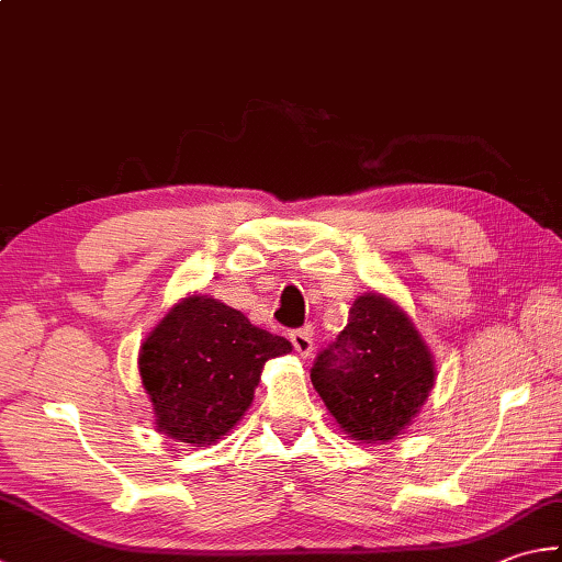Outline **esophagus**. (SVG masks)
I'll use <instances>...</instances> for the list:
<instances>
[{
    "label": "esophagus",
    "mask_w": 562,
    "mask_h": 562,
    "mask_svg": "<svg viewBox=\"0 0 562 562\" xmlns=\"http://www.w3.org/2000/svg\"><path fill=\"white\" fill-rule=\"evenodd\" d=\"M291 342H293L295 352H299L301 357H308L313 352V333L308 330V327H303V330H293Z\"/></svg>",
    "instance_id": "1"
}]
</instances>
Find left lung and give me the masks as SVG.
<instances>
[{"label":"left lung","instance_id":"left-lung-1","mask_svg":"<svg viewBox=\"0 0 562 562\" xmlns=\"http://www.w3.org/2000/svg\"><path fill=\"white\" fill-rule=\"evenodd\" d=\"M311 381L347 438L389 442L428 398L436 364L411 317L386 295L364 293L345 330L317 355Z\"/></svg>","mask_w":562,"mask_h":562}]
</instances>
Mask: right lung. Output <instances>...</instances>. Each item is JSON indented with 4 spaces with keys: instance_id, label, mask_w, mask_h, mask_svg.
Returning a JSON list of instances; mask_svg holds the SVG:
<instances>
[{
    "instance_id": "right-lung-1",
    "label": "right lung",
    "mask_w": 562,
    "mask_h": 562,
    "mask_svg": "<svg viewBox=\"0 0 562 562\" xmlns=\"http://www.w3.org/2000/svg\"><path fill=\"white\" fill-rule=\"evenodd\" d=\"M291 352L285 337L251 325L210 295L176 303L139 349V374L156 428L205 448L245 416L267 359Z\"/></svg>"
}]
</instances>
